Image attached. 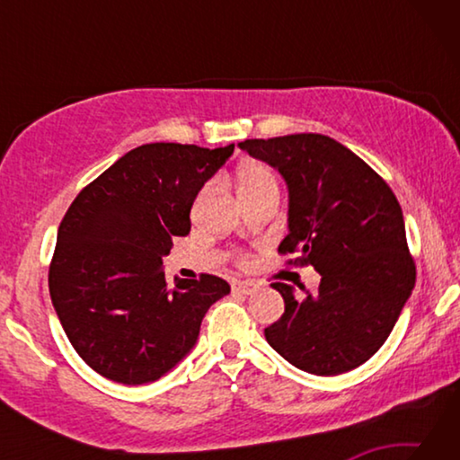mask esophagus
I'll return each instance as SVG.
<instances>
[{"instance_id":"esophagus-1","label":"esophagus","mask_w":460,"mask_h":460,"mask_svg":"<svg viewBox=\"0 0 460 460\" xmlns=\"http://www.w3.org/2000/svg\"><path fill=\"white\" fill-rule=\"evenodd\" d=\"M233 292L237 294H252L255 292V284L253 282H247V279H243V282H233Z\"/></svg>"}]
</instances>
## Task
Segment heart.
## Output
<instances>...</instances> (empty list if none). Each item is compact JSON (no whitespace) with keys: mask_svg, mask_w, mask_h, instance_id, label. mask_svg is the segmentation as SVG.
Returning a JSON list of instances; mask_svg holds the SVG:
<instances>
[{"mask_svg":"<svg viewBox=\"0 0 460 460\" xmlns=\"http://www.w3.org/2000/svg\"><path fill=\"white\" fill-rule=\"evenodd\" d=\"M239 182V194L247 197V194H255L268 189H278V181L271 170L260 162H249L237 174Z\"/></svg>","mask_w":460,"mask_h":460,"instance_id":"1","label":"heart"}]
</instances>
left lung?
<instances>
[{"label": "left lung", "instance_id": "obj_1", "mask_svg": "<svg viewBox=\"0 0 460 460\" xmlns=\"http://www.w3.org/2000/svg\"><path fill=\"white\" fill-rule=\"evenodd\" d=\"M284 176L290 233L278 253L313 266L318 292L296 298L274 282L284 314L266 339L294 367L339 376L377 353L416 284L398 199L376 170L337 139L292 134L239 144ZM305 290V288H302Z\"/></svg>", "mask_w": 460, "mask_h": 460}]
</instances>
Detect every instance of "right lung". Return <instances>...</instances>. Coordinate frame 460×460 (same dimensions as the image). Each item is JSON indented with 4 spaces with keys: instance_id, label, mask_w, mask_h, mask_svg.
<instances>
[{
    "instance_id": "1",
    "label": "right lung",
    "mask_w": 460,
    "mask_h": 460,
    "mask_svg": "<svg viewBox=\"0 0 460 460\" xmlns=\"http://www.w3.org/2000/svg\"><path fill=\"white\" fill-rule=\"evenodd\" d=\"M194 144H144L76 194L60 221L49 270L54 310L81 359L99 376L139 385L164 376L197 342L200 323L229 294L219 276L162 271L172 237L233 154Z\"/></svg>"
}]
</instances>
